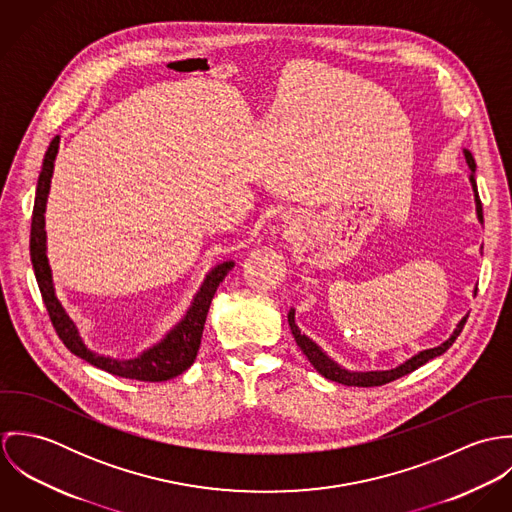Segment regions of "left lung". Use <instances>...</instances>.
<instances>
[{"mask_svg":"<svg viewBox=\"0 0 512 512\" xmlns=\"http://www.w3.org/2000/svg\"><path fill=\"white\" fill-rule=\"evenodd\" d=\"M463 153H465L467 165H469V169H471L469 181H471V187H473V193H475L477 219H479V222H483V207H481V199H479V193H477V181H475V169H477V165H475V159H473V155H471L469 149H465ZM467 317H469V315H465V317L457 323V327L453 329L451 337H449L447 341H443L439 347L420 351L418 355H414L412 359H408L406 363H402V365L396 366V368H390V370H370V372H351V370H345L343 366L337 365L333 359H329L317 343H313L307 335H303V333L299 331V327L295 325V309H290V313H288V323H290V329H292L293 339H295L297 347L303 351V355L307 357V361L313 365V368H315L321 376H325V378H329V380H335V382H341V384H347V386H363V388H368V386H382V384H386V382H392V380H396V378H400V376H404V374H410V372L416 370L418 366L426 365V363L432 361L434 357L443 355V353L453 345V341L459 337V333L463 331V325H465Z\"/></svg>","mask_w":512,"mask_h":512,"instance_id":"obj_1","label":"left lung"}]
</instances>
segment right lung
Listing matches in <instances>:
<instances>
[{"instance_id": "1", "label": "right lung", "mask_w": 512, "mask_h": 512, "mask_svg": "<svg viewBox=\"0 0 512 512\" xmlns=\"http://www.w3.org/2000/svg\"><path fill=\"white\" fill-rule=\"evenodd\" d=\"M59 142H61V138L55 136L45 153V159H43L41 175L37 181L35 207H33V217H31V242H29L35 278H37L39 290H41L45 307L49 311V317L53 321L57 335L61 337V341L73 355L84 359L86 363H90L96 368L110 372V374H116L122 378H132V380H144V382H163L173 376H179L181 372H185L189 366L193 365V361L197 357L211 301L215 297L220 282L234 268V262L226 260V262H220L219 266H215L207 274L199 292L195 293L185 317L157 345L149 347L136 359L120 361V359L104 357V355L90 351L84 345V341L78 333V327L74 325L73 319L69 317V313L65 311L63 303L57 297L49 258H47L45 209H47V197H49V189H51L55 157L59 153Z\"/></svg>"}]
</instances>
